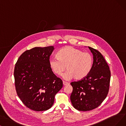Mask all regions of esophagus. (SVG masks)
Segmentation results:
<instances>
[{
    "label": "esophagus",
    "mask_w": 126,
    "mask_h": 126,
    "mask_svg": "<svg viewBox=\"0 0 126 126\" xmlns=\"http://www.w3.org/2000/svg\"><path fill=\"white\" fill-rule=\"evenodd\" d=\"M63 85H68L69 84V83H68V82H65V81H63Z\"/></svg>",
    "instance_id": "34e87169"
}]
</instances>
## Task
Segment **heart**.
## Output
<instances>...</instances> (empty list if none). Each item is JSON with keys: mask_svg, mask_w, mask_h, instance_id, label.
Returning a JSON list of instances; mask_svg holds the SVG:
<instances>
[{"mask_svg": "<svg viewBox=\"0 0 126 126\" xmlns=\"http://www.w3.org/2000/svg\"><path fill=\"white\" fill-rule=\"evenodd\" d=\"M57 56L49 59V67L55 74L60 75L66 66L67 71L63 74V77L66 79H83L90 73L93 67V55L72 47L61 48Z\"/></svg>", "mask_w": 126, "mask_h": 126, "instance_id": "1", "label": "heart"}]
</instances>
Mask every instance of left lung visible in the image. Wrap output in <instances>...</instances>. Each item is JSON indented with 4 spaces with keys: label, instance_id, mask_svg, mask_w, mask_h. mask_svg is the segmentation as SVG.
Wrapping results in <instances>:
<instances>
[{
    "label": "left lung",
    "instance_id": "1",
    "mask_svg": "<svg viewBox=\"0 0 126 126\" xmlns=\"http://www.w3.org/2000/svg\"><path fill=\"white\" fill-rule=\"evenodd\" d=\"M94 63L90 73L82 79L73 82L70 100L73 107L79 110L87 111L99 107L108 94L110 71L102 55L91 47Z\"/></svg>",
    "mask_w": 126,
    "mask_h": 126
}]
</instances>
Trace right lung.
<instances>
[{
    "label": "right lung",
    "instance_id": "add662e5",
    "mask_svg": "<svg viewBox=\"0 0 126 126\" xmlns=\"http://www.w3.org/2000/svg\"><path fill=\"white\" fill-rule=\"evenodd\" d=\"M53 46L36 47L24 52L14 68L17 95L28 108L43 111L51 108L56 94L63 87L62 80L49 67Z\"/></svg>",
    "mask_w": 126,
    "mask_h": 126
}]
</instances>
